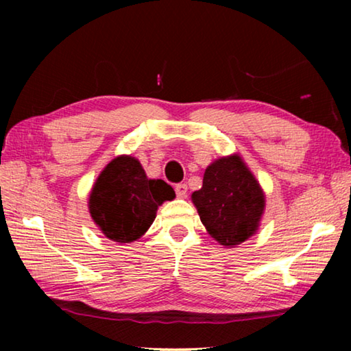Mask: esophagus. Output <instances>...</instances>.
<instances>
[{"instance_id":"esophagus-1","label":"esophagus","mask_w":351,"mask_h":351,"mask_svg":"<svg viewBox=\"0 0 351 351\" xmlns=\"http://www.w3.org/2000/svg\"><path fill=\"white\" fill-rule=\"evenodd\" d=\"M175 192L178 198H186L187 197V186L186 184H178L175 186Z\"/></svg>"}]
</instances>
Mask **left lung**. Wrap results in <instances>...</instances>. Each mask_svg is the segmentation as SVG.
I'll return each instance as SVG.
<instances>
[{
	"mask_svg": "<svg viewBox=\"0 0 351 351\" xmlns=\"http://www.w3.org/2000/svg\"><path fill=\"white\" fill-rule=\"evenodd\" d=\"M192 203L207 234L221 246L235 247L257 234L266 198L251 169L234 153L207 165Z\"/></svg>",
	"mask_w": 351,
	"mask_h": 351,
	"instance_id": "1",
	"label": "left lung"
}]
</instances>
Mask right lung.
Wrapping results in <instances>:
<instances>
[{"instance_id":"right-lung-1","label":"right lung","mask_w":351,"mask_h":351,"mask_svg":"<svg viewBox=\"0 0 351 351\" xmlns=\"http://www.w3.org/2000/svg\"><path fill=\"white\" fill-rule=\"evenodd\" d=\"M176 197L162 180H150L139 159L119 154L100 171L88 198L94 224L106 239L133 243L156 218L158 207Z\"/></svg>"}]
</instances>
